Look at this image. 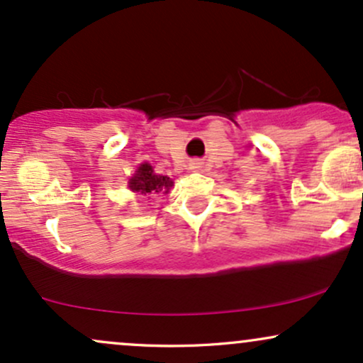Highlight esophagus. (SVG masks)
I'll use <instances>...</instances> for the list:
<instances>
[{
	"label": "esophagus",
	"instance_id": "obj_1",
	"mask_svg": "<svg viewBox=\"0 0 363 363\" xmlns=\"http://www.w3.org/2000/svg\"><path fill=\"white\" fill-rule=\"evenodd\" d=\"M191 167L199 169V167H201V162H193V164H191Z\"/></svg>",
	"mask_w": 363,
	"mask_h": 363
}]
</instances>
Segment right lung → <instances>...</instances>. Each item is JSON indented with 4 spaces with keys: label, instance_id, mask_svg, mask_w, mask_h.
<instances>
[{
    "label": "right lung",
    "instance_id": "add662e5",
    "mask_svg": "<svg viewBox=\"0 0 363 363\" xmlns=\"http://www.w3.org/2000/svg\"><path fill=\"white\" fill-rule=\"evenodd\" d=\"M172 186L174 182L170 181V177L157 176L150 164H141L135 176L129 179V189L141 194L167 193Z\"/></svg>",
    "mask_w": 363,
    "mask_h": 363
}]
</instances>
